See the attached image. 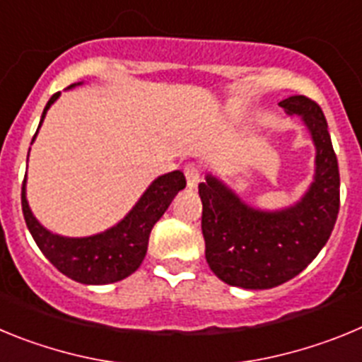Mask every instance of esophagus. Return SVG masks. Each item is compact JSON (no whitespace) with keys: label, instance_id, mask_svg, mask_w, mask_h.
I'll return each instance as SVG.
<instances>
[{"label":"esophagus","instance_id":"esophagus-1","mask_svg":"<svg viewBox=\"0 0 362 362\" xmlns=\"http://www.w3.org/2000/svg\"><path fill=\"white\" fill-rule=\"evenodd\" d=\"M185 177H187L188 188H196L199 185L201 170L197 165H187L185 166Z\"/></svg>","mask_w":362,"mask_h":362}]
</instances>
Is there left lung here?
I'll return each instance as SVG.
<instances>
[{"instance_id":"1","label":"left lung","mask_w":362,"mask_h":362,"mask_svg":"<svg viewBox=\"0 0 362 362\" xmlns=\"http://www.w3.org/2000/svg\"><path fill=\"white\" fill-rule=\"evenodd\" d=\"M279 107L299 116L315 146V170L299 201L277 210L246 204L221 179L199 183L204 257L223 283L267 290L293 279L312 263L334 230L339 214V166L321 107L305 95Z\"/></svg>"}]
</instances>
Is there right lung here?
Instances as JSON below:
<instances>
[{"label": "right lung", "mask_w": 362, "mask_h": 362, "mask_svg": "<svg viewBox=\"0 0 362 362\" xmlns=\"http://www.w3.org/2000/svg\"><path fill=\"white\" fill-rule=\"evenodd\" d=\"M81 85L74 83L69 88ZM59 92L49 99L41 114V124L49 108L59 98ZM36 132V136H37ZM32 137V143L36 139ZM30 152V148H28ZM187 187V179L181 170L168 172L156 177L148 185L143 196L137 199L127 216L103 232L86 235V238H66L45 228L36 216L32 214L27 201V175L21 188V206L28 232L40 246L43 255L57 270L70 279L83 284H108L129 277L141 267L148 248V238L153 225L161 219L172 199L179 190Z\"/></svg>", "instance_id": "obj_1"}]
</instances>
